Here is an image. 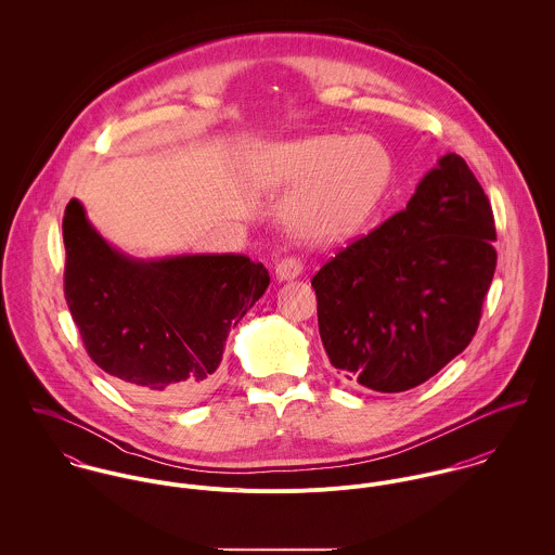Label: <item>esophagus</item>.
I'll list each match as a JSON object with an SVG mask.
<instances>
[{
    "instance_id": "1",
    "label": "esophagus",
    "mask_w": 555,
    "mask_h": 555,
    "mask_svg": "<svg viewBox=\"0 0 555 555\" xmlns=\"http://www.w3.org/2000/svg\"><path fill=\"white\" fill-rule=\"evenodd\" d=\"M304 271V264L299 258H284L275 264V278L280 282H291L295 278H299Z\"/></svg>"
}]
</instances>
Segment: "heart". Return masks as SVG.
<instances>
[{
  "instance_id": "obj_1",
  "label": "heart",
  "mask_w": 555,
  "mask_h": 555,
  "mask_svg": "<svg viewBox=\"0 0 555 555\" xmlns=\"http://www.w3.org/2000/svg\"><path fill=\"white\" fill-rule=\"evenodd\" d=\"M393 177L391 152L367 134L262 143L241 166L243 183L256 194L297 190L286 205V227L314 245L357 237L383 207Z\"/></svg>"
}]
</instances>
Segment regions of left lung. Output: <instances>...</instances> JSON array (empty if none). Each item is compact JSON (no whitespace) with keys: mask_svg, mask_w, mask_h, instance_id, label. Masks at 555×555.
I'll return each instance as SVG.
<instances>
[{"mask_svg":"<svg viewBox=\"0 0 555 555\" xmlns=\"http://www.w3.org/2000/svg\"><path fill=\"white\" fill-rule=\"evenodd\" d=\"M491 205L457 154L438 159L405 209L312 280L331 365L380 393L414 389L473 341L495 271Z\"/></svg>","mask_w":555,"mask_h":555,"instance_id":"obj_1","label":"left lung"}]
</instances>
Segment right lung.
Returning <instances> with one entry per match:
<instances>
[{"mask_svg":"<svg viewBox=\"0 0 555 555\" xmlns=\"http://www.w3.org/2000/svg\"><path fill=\"white\" fill-rule=\"evenodd\" d=\"M62 229L66 301L93 363L139 396H205L231 328L269 286L262 262L243 254L130 256L95 231L77 198Z\"/></svg>","mask_w":555,"mask_h":555,"instance_id":"obj_1","label":"right lung"}]
</instances>
